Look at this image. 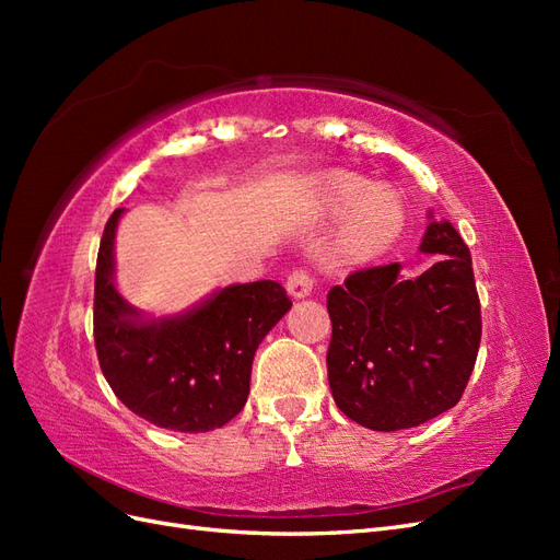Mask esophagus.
<instances>
[{"label":"esophagus","instance_id":"obj_1","mask_svg":"<svg viewBox=\"0 0 560 560\" xmlns=\"http://www.w3.org/2000/svg\"><path fill=\"white\" fill-rule=\"evenodd\" d=\"M287 292L294 299H306L313 292V276L308 270H292L290 278H287Z\"/></svg>","mask_w":560,"mask_h":560}]
</instances>
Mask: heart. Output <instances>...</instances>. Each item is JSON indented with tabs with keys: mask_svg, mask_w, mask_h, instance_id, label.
Wrapping results in <instances>:
<instances>
[{
	"mask_svg": "<svg viewBox=\"0 0 560 560\" xmlns=\"http://www.w3.org/2000/svg\"><path fill=\"white\" fill-rule=\"evenodd\" d=\"M329 208L346 214L343 241L358 257L371 259L393 247L404 231V210L399 200L364 179L341 177L329 189Z\"/></svg>",
	"mask_w": 560,
	"mask_h": 560,
	"instance_id": "b5f03b06",
	"label": "heart"
}]
</instances>
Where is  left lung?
Here are the masks:
<instances>
[{"label": "left lung", "mask_w": 560, "mask_h": 560, "mask_svg": "<svg viewBox=\"0 0 560 560\" xmlns=\"http://www.w3.org/2000/svg\"><path fill=\"white\" fill-rule=\"evenodd\" d=\"M420 252L444 257L413 280L399 276V264L358 270L327 294L334 401L376 432L453 409L477 362L481 306L467 245L430 212Z\"/></svg>", "instance_id": "left-lung-1"}]
</instances>
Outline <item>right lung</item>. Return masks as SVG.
<instances>
[{"label":"right lung","mask_w":560,"mask_h":560,"mask_svg":"<svg viewBox=\"0 0 560 560\" xmlns=\"http://www.w3.org/2000/svg\"><path fill=\"white\" fill-rule=\"evenodd\" d=\"M114 210L95 268L100 369L132 413L173 432H210L243 411L252 360L292 301L276 280L229 284L177 315H147L118 292Z\"/></svg>","instance_id":"add662e5"}]
</instances>
